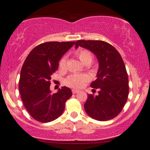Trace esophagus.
Listing matches in <instances>:
<instances>
[{
    "instance_id": "obj_1",
    "label": "esophagus",
    "mask_w": 150,
    "mask_h": 150,
    "mask_svg": "<svg viewBox=\"0 0 150 150\" xmlns=\"http://www.w3.org/2000/svg\"><path fill=\"white\" fill-rule=\"evenodd\" d=\"M79 90H76V89H72V92H73V94H76V93H78V92H79Z\"/></svg>"
}]
</instances>
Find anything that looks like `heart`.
I'll return each mask as SVG.
<instances>
[{
	"label": "heart",
	"instance_id": "b5f03b06",
	"mask_svg": "<svg viewBox=\"0 0 150 150\" xmlns=\"http://www.w3.org/2000/svg\"><path fill=\"white\" fill-rule=\"evenodd\" d=\"M76 55L78 56L79 59L81 61L83 64H89L92 60V55L91 52H88V50H79L76 52ZM66 61H67V57L64 56L61 59L59 62V67L62 69L65 68L66 65ZM89 77L86 74H72L71 76H69L67 79H65V84L67 86L72 88H80L88 81Z\"/></svg>",
	"mask_w": 150,
	"mask_h": 150
}]
</instances>
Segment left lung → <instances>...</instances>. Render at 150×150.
I'll return each mask as SVG.
<instances>
[{
	"mask_svg": "<svg viewBox=\"0 0 150 150\" xmlns=\"http://www.w3.org/2000/svg\"><path fill=\"white\" fill-rule=\"evenodd\" d=\"M75 45L76 49L81 46L91 51L98 61L97 79L91 84L98 89V95H88L85 110L94 120H112L121 112L128 96V74L121 55L104 41L82 40Z\"/></svg>",
	"mask_w": 150,
	"mask_h": 150,
	"instance_id": "left-lung-1",
	"label": "left lung"
}]
</instances>
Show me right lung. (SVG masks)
Masks as SVG:
<instances>
[{"instance_id": "right-lung-1", "label": "right lung", "mask_w": 150, "mask_h": 150, "mask_svg": "<svg viewBox=\"0 0 150 150\" xmlns=\"http://www.w3.org/2000/svg\"><path fill=\"white\" fill-rule=\"evenodd\" d=\"M75 42H47L28 54L20 73L18 88L28 112L37 121L50 122L63 113L65 102L72 96L66 86L52 94L50 79L62 57Z\"/></svg>"}]
</instances>
